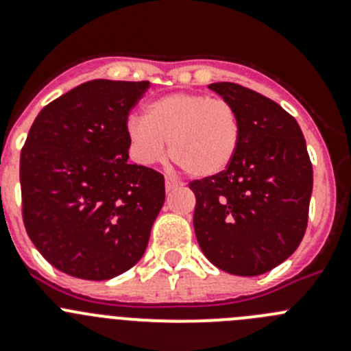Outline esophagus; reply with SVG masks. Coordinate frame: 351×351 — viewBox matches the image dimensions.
<instances>
[{"mask_svg": "<svg viewBox=\"0 0 351 351\" xmlns=\"http://www.w3.org/2000/svg\"><path fill=\"white\" fill-rule=\"evenodd\" d=\"M179 186H181V182H178V181H176V179H172V178H167V179H165V188H167V191L176 190V188H179Z\"/></svg>", "mask_w": 351, "mask_h": 351, "instance_id": "esophagus-1", "label": "esophagus"}]
</instances>
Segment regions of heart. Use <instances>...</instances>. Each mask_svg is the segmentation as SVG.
Here are the masks:
<instances>
[{
  "mask_svg": "<svg viewBox=\"0 0 351 351\" xmlns=\"http://www.w3.org/2000/svg\"><path fill=\"white\" fill-rule=\"evenodd\" d=\"M130 153L142 165L169 154L188 176L214 178L225 172L237 154L241 119L225 98L204 93H169L149 101L144 117L126 123Z\"/></svg>",
  "mask_w": 351,
  "mask_h": 351,
  "instance_id": "b5f03b06",
  "label": "heart"
}]
</instances>
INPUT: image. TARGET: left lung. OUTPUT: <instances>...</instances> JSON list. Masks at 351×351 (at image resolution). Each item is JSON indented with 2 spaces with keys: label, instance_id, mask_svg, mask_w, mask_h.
I'll use <instances>...</instances> for the list:
<instances>
[{
  "label": "left lung",
  "instance_id": "1",
  "mask_svg": "<svg viewBox=\"0 0 351 351\" xmlns=\"http://www.w3.org/2000/svg\"><path fill=\"white\" fill-rule=\"evenodd\" d=\"M209 89L237 110L241 142L225 172L190 182L195 235L218 269L258 276L285 262L302 241L311 160L297 121L271 98L234 82Z\"/></svg>",
  "mask_w": 351,
  "mask_h": 351
}]
</instances>
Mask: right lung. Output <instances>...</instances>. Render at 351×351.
I'll return each mask as SVG.
<instances>
[{
	"label": "right lung",
	"instance_id": "right-lung-1",
	"mask_svg": "<svg viewBox=\"0 0 351 351\" xmlns=\"http://www.w3.org/2000/svg\"><path fill=\"white\" fill-rule=\"evenodd\" d=\"M149 82L96 79L40 110L21 151L26 232L64 274L104 281L144 255L165 179L128 161L126 123Z\"/></svg>",
	"mask_w": 351,
	"mask_h": 351
}]
</instances>
